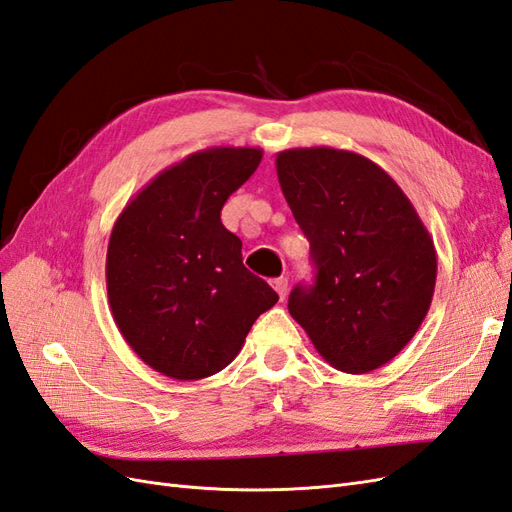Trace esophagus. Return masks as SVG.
<instances>
[{"label":"esophagus","mask_w":512,"mask_h":512,"mask_svg":"<svg viewBox=\"0 0 512 512\" xmlns=\"http://www.w3.org/2000/svg\"><path fill=\"white\" fill-rule=\"evenodd\" d=\"M272 287H274V290H277V294H279L281 300L287 296V279H285V277L274 279V281H272Z\"/></svg>","instance_id":"34e87169"}]
</instances>
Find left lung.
<instances>
[{
	"mask_svg": "<svg viewBox=\"0 0 512 512\" xmlns=\"http://www.w3.org/2000/svg\"><path fill=\"white\" fill-rule=\"evenodd\" d=\"M277 175L316 266V281L296 285L287 309L333 368H381L430 309L437 253L428 229L398 183L359 153L287 149Z\"/></svg>",
	"mask_w": 512,
	"mask_h": 512,
	"instance_id": "left-lung-1",
	"label": "left lung"
}]
</instances>
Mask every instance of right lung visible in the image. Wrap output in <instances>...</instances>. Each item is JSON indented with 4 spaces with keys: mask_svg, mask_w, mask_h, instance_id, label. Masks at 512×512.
Returning <instances> with one entry per match:
<instances>
[{
    "mask_svg": "<svg viewBox=\"0 0 512 512\" xmlns=\"http://www.w3.org/2000/svg\"><path fill=\"white\" fill-rule=\"evenodd\" d=\"M264 151L212 147L155 175L108 242L106 283L116 326L136 355L175 381H199L235 359L279 296L242 264L220 209Z\"/></svg>",
    "mask_w": 512,
    "mask_h": 512,
    "instance_id": "right-lung-1",
    "label": "right lung"
}]
</instances>
